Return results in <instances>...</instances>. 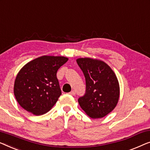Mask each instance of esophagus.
I'll use <instances>...</instances> for the list:
<instances>
[{
	"mask_svg": "<svg viewBox=\"0 0 150 150\" xmlns=\"http://www.w3.org/2000/svg\"><path fill=\"white\" fill-rule=\"evenodd\" d=\"M69 94H71V95H73V96H75V91L74 90H72L71 92H69Z\"/></svg>",
	"mask_w": 150,
	"mask_h": 150,
	"instance_id": "34e87169",
	"label": "esophagus"
}]
</instances>
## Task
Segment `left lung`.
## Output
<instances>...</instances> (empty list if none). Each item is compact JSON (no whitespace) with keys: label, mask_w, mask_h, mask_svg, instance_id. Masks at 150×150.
Segmentation results:
<instances>
[{"label":"left lung","mask_w":150,"mask_h":150,"mask_svg":"<svg viewBox=\"0 0 150 150\" xmlns=\"http://www.w3.org/2000/svg\"><path fill=\"white\" fill-rule=\"evenodd\" d=\"M77 63L86 79V92L78 98L81 109L92 118L105 117L116 106L120 86L115 73L106 63L79 58Z\"/></svg>","instance_id":"left-lung-1"}]
</instances>
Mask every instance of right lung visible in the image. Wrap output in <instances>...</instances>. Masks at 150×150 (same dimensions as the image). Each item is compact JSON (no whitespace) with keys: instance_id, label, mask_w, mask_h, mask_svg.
I'll return each instance as SVG.
<instances>
[{"instance_id":"1","label":"right lung","mask_w":150,"mask_h":150,"mask_svg":"<svg viewBox=\"0 0 150 150\" xmlns=\"http://www.w3.org/2000/svg\"><path fill=\"white\" fill-rule=\"evenodd\" d=\"M68 58L44 56L27 63L17 75L14 95L22 108L36 115L45 114L62 94L56 73Z\"/></svg>"}]
</instances>
